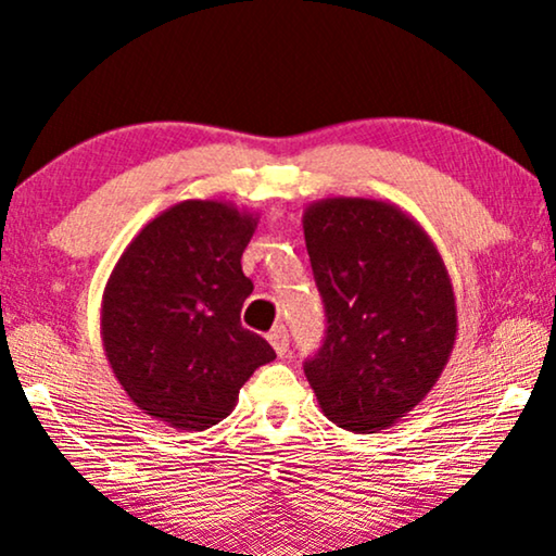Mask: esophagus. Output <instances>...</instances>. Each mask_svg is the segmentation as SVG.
Returning a JSON list of instances; mask_svg holds the SVG:
<instances>
[{
  "label": "esophagus",
  "instance_id": "esophagus-1",
  "mask_svg": "<svg viewBox=\"0 0 556 556\" xmlns=\"http://www.w3.org/2000/svg\"><path fill=\"white\" fill-rule=\"evenodd\" d=\"M271 343V349L277 351V356H285L287 349H290V336H287V328L285 326H274L271 333L266 336Z\"/></svg>",
  "mask_w": 556,
  "mask_h": 556
}]
</instances>
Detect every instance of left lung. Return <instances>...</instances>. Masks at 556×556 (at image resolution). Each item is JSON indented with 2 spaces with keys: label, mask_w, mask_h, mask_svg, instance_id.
<instances>
[{
  "label": "left lung",
  "mask_w": 556,
  "mask_h": 556,
  "mask_svg": "<svg viewBox=\"0 0 556 556\" xmlns=\"http://www.w3.org/2000/svg\"><path fill=\"white\" fill-rule=\"evenodd\" d=\"M302 230L328 320L305 377L336 426L375 433L424 403L452 356V277L431 236L395 202L315 200Z\"/></svg>",
  "instance_id": "1"
}]
</instances>
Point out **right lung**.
<instances>
[{
    "mask_svg": "<svg viewBox=\"0 0 556 556\" xmlns=\"http://www.w3.org/2000/svg\"><path fill=\"white\" fill-rule=\"evenodd\" d=\"M258 223L226 200H185L138 230L102 294L100 336L112 375L146 416L205 431L274 349L241 326L254 285L241 269Z\"/></svg>",
    "mask_w": 556,
    "mask_h": 556,
    "instance_id": "right-lung-1",
    "label": "right lung"
}]
</instances>
